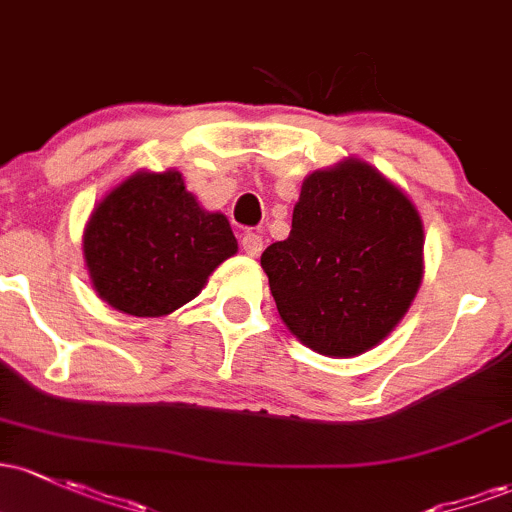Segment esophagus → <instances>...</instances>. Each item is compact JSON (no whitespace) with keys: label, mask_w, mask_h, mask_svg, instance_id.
Instances as JSON below:
<instances>
[{"label":"esophagus","mask_w":512,"mask_h":512,"mask_svg":"<svg viewBox=\"0 0 512 512\" xmlns=\"http://www.w3.org/2000/svg\"><path fill=\"white\" fill-rule=\"evenodd\" d=\"M240 245H243L245 255H250V257H260L262 247H265V243H262V235H257V233H245L243 240H240Z\"/></svg>","instance_id":"34e87169"}]
</instances>
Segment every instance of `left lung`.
Returning <instances> with one entry per match:
<instances>
[{
  "label": "left lung",
  "instance_id": "1",
  "mask_svg": "<svg viewBox=\"0 0 512 512\" xmlns=\"http://www.w3.org/2000/svg\"><path fill=\"white\" fill-rule=\"evenodd\" d=\"M423 221L396 184L357 157L303 179L291 233L262 252L284 325L328 357L372 350L423 282Z\"/></svg>",
  "mask_w": 512,
  "mask_h": 512
}]
</instances>
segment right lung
Wrapping results in <instances>:
<instances>
[{
	"label": "right lung",
	"mask_w": 512,
	"mask_h": 512,
	"mask_svg": "<svg viewBox=\"0 0 512 512\" xmlns=\"http://www.w3.org/2000/svg\"><path fill=\"white\" fill-rule=\"evenodd\" d=\"M84 262L101 301L138 318L189 303L211 272L238 252L223 213L204 211L182 174L136 172L92 211Z\"/></svg>",
	"instance_id": "add662e5"
}]
</instances>
